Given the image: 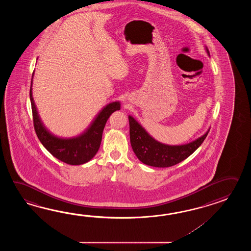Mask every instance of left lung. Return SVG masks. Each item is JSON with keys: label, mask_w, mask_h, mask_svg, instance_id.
<instances>
[{"label": "left lung", "mask_w": 251, "mask_h": 251, "mask_svg": "<svg viewBox=\"0 0 251 251\" xmlns=\"http://www.w3.org/2000/svg\"><path fill=\"white\" fill-rule=\"evenodd\" d=\"M207 53L208 49L206 48ZM130 126V142L133 152L146 165L167 168L176 165L187 159L203 144L208 131L203 136L183 145H168L152 138L144 128L131 116L128 117Z\"/></svg>", "instance_id": "obj_1"}]
</instances>
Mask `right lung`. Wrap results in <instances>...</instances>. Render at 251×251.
Wrapping results in <instances>:
<instances>
[{"instance_id":"right-lung-1","label":"right lung","mask_w":251,"mask_h":251,"mask_svg":"<svg viewBox=\"0 0 251 251\" xmlns=\"http://www.w3.org/2000/svg\"><path fill=\"white\" fill-rule=\"evenodd\" d=\"M32 75V80H33ZM32 80L29 98L32 108L33 124L38 138L43 146L56 159L70 165H80L91 160L100 149L102 133L110 115L120 109L118 101L109 103L97 116L84 133L74 138H60L50 133L43 125L32 97Z\"/></svg>"}]
</instances>
